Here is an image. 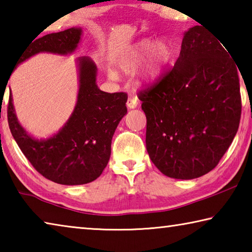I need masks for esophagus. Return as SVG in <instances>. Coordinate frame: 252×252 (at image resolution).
I'll return each mask as SVG.
<instances>
[{"mask_svg": "<svg viewBox=\"0 0 252 252\" xmlns=\"http://www.w3.org/2000/svg\"><path fill=\"white\" fill-rule=\"evenodd\" d=\"M126 106H127V108H129L130 110H131V109H135L136 106H138V97L130 96L129 99H127V101H126Z\"/></svg>", "mask_w": 252, "mask_h": 252, "instance_id": "1", "label": "esophagus"}]
</instances>
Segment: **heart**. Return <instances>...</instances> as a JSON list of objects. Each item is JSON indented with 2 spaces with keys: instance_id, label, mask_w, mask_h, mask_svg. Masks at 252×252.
<instances>
[{
  "instance_id": "heart-1",
  "label": "heart",
  "mask_w": 252,
  "mask_h": 252,
  "mask_svg": "<svg viewBox=\"0 0 252 252\" xmlns=\"http://www.w3.org/2000/svg\"><path fill=\"white\" fill-rule=\"evenodd\" d=\"M172 57V46L165 39L141 40L136 42L118 60V69L125 75H138L139 85H151L157 82ZM111 79H118L117 71L109 70Z\"/></svg>"
}]
</instances>
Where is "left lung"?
Wrapping results in <instances>:
<instances>
[{
    "label": "left lung",
    "mask_w": 252,
    "mask_h": 252,
    "mask_svg": "<svg viewBox=\"0 0 252 252\" xmlns=\"http://www.w3.org/2000/svg\"><path fill=\"white\" fill-rule=\"evenodd\" d=\"M224 49L201 25L190 28L173 69L140 92L147 151L164 176L182 180L204 176L232 143L241 116L240 85Z\"/></svg>",
    "instance_id": "left-lung-1"
}]
</instances>
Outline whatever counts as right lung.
I'll use <instances>...</instances> for the list:
<instances>
[{
  "label": "right lung",
  "mask_w": 252,
  "mask_h": 252,
  "mask_svg": "<svg viewBox=\"0 0 252 252\" xmlns=\"http://www.w3.org/2000/svg\"><path fill=\"white\" fill-rule=\"evenodd\" d=\"M81 36L82 29L75 27L46 34L25 48L18 65L39 53H74ZM75 62L79 79L76 103L57 133L35 138L16 117L12 93L7 106L11 133L23 155L42 176L65 186L85 185L101 176L110 159L112 136L126 114V93L101 91L96 84L97 67L91 58L79 57Z\"/></svg>",
  "instance_id": "1"
}]
</instances>
